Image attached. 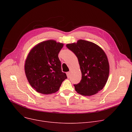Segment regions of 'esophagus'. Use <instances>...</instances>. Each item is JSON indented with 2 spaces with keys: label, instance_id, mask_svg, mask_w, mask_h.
<instances>
[{
  "label": "esophagus",
  "instance_id": "obj_1",
  "mask_svg": "<svg viewBox=\"0 0 132 132\" xmlns=\"http://www.w3.org/2000/svg\"><path fill=\"white\" fill-rule=\"evenodd\" d=\"M66 75H67V77L68 78H70V72H67L66 73Z\"/></svg>",
  "mask_w": 132,
  "mask_h": 132
}]
</instances>
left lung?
<instances>
[{
  "mask_svg": "<svg viewBox=\"0 0 132 132\" xmlns=\"http://www.w3.org/2000/svg\"><path fill=\"white\" fill-rule=\"evenodd\" d=\"M66 46L77 57L82 73L80 82L74 85L75 91L84 96L97 93L109 77V64L105 52L97 45L82 39Z\"/></svg>",
  "mask_w": 132,
  "mask_h": 132,
  "instance_id": "1",
  "label": "left lung"
}]
</instances>
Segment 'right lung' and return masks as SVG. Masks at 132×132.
<instances>
[{"label":"right lung","instance_id":"add662e5","mask_svg":"<svg viewBox=\"0 0 132 132\" xmlns=\"http://www.w3.org/2000/svg\"><path fill=\"white\" fill-rule=\"evenodd\" d=\"M64 44L48 40L39 43L29 52L26 60L24 70L27 78L36 92L50 94L59 89L67 78L61 71L58 53Z\"/></svg>","mask_w":132,"mask_h":132}]
</instances>
